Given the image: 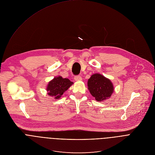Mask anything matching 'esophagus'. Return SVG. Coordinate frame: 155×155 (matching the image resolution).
I'll return each mask as SVG.
<instances>
[{
    "instance_id": "34e87169",
    "label": "esophagus",
    "mask_w": 155,
    "mask_h": 155,
    "mask_svg": "<svg viewBox=\"0 0 155 155\" xmlns=\"http://www.w3.org/2000/svg\"><path fill=\"white\" fill-rule=\"evenodd\" d=\"M74 79L75 81H80L82 80V78L80 75H77V76H75Z\"/></svg>"
}]
</instances>
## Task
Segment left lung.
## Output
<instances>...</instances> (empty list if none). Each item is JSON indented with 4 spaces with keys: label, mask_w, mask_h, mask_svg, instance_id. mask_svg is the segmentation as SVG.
<instances>
[{
    "label": "left lung",
    "mask_w": 155,
    "mask_h": 155,
    "mask_svg": "<svg viewBox=\"0 0 155 155\" xmlns=\"http://www.w3.org/2000/svg\"><path fill=\"white\" fill-rule=\"evenodd\" d=\"M88 88L91 95L98 101L110 98L113 92L111 81L98 74H94L88 79Z\"/></svg>",
    "instance_id": "obj_1"
}]
</instances>
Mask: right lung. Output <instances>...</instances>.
I'll return each instance as SVG.
<instances>
[{"label":"right lung","mask_w":155,"mask_h":155,"mask_svg":"<svg viewBox=\"0 0 155 155\" xmlns=\"http://www.w3.org/2000/svg\"><path fill=\"white\" fill-rule=\"evenodd\" d=\"M72 84L73 82L68 78H63L60 76L55 77L48 84L47 88L48 94L53 96L55 99H58Z\"/></svg>","instance_id":"add662e5"}]
</instances>
